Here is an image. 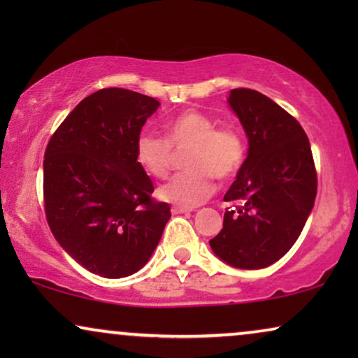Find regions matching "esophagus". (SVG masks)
<instances>
[{"instance_id": "esophagus-1", "label": "esophagus", "mask_w": 358, "mask_h": 358, "mask_svg": "<svg viewBox=\"0 0 358 358\" xmlns=\"http://www.w3.org/2000/svg\"><path fill=\"white\" fill-rule=\"evenodd\" d=\"M174 215H180V213H189L192 212V208H187V207H173V210H171Z\"/></svg>"}]
</instances>
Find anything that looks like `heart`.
Instances as JSON below:
<instances>
[{
    "mask_svg": "<svg viewBox=\"0 0 358 358\" xmlns=\"http://www.w3.org/2000/svg\"><path fill=\"white\" fill-rule=\"evenodd\" d=\"M164 138L141 134L135 145L138 164L155 178H164L173 163V150L190 146L185 155L187 171L161 184L156 195L179 207H197L215 190L213 176L229 179L243 166L246 146L233 127H217V120L203 112L187 109L166 120Z\"/></svg>",
    "mask_w": 358,
    "mask_h": 358,
    "instance_id": "obj_1",
    "label": "heart"
}]
</instances>
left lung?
<instances>
[{
    "instance_id": "obj_1",
    "label": "left lung",
    "mask_w": 358,
    "mask_h": 358,
    "mask_svg": "<svg viewBox=\"0 0 358 358\" xmlns=\"http://www.w3.org/2000/svg\"><path fill=\"white\" fill-rule=\"evenodd\" d=\"M228 104L248 136V156L224 194L227 210L210 248L236 268H264L285 256L310 217L316 169L310 140L296 119L254 90H231Z\"/></svg>"
}]
</instances>
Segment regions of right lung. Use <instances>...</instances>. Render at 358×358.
Returning a JSON list of instances; mask_svg holds the SVG:
<instances>
[{
  "instance_id": "add662e5",
  "label": "right lung",
  "mask_w": 358,
  "mask_h": 358,
  "mask_svg": "<svg viewBox=\"0 0 358 358\" xmlns=\"http://www.w3.org/2000/svg\"><path fill=\"white\" fill-rule=\"evenodd\" d=\"M153 97L107 87L87 96L48 141L43 202L48 227L71 259L97 275L138 272L171 218L151 200L153 184L135 156Z\"/></svg>"
}]
</instances>
